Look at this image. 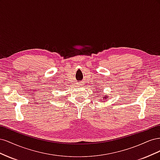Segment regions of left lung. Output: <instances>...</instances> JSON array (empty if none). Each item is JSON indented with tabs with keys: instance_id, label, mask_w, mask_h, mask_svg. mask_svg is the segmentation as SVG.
<instances>
[{
	"instance_id": "1",
	"label": "left lung",
	"mask_w": 160,
	"mask_h": 160,
	"mask_svg": "<svg viewBox=\"0 0 160 160\" xmlns=\"http://www.w3.org/2000/svg\"><path fill=\"white\" fill-rule=\"evenodd\" d=\"M103 98V99H108V95H106V96L105 95V97H102ZM104 100V99H103ZM103 100H101V101H103Z\"/></svg>"
}]
</instances>
